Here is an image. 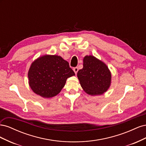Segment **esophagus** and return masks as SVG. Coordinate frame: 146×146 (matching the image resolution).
Segmentation results:
<instances>
[{
    "label": "esophagus",
    "mask_w": 146,
    "mask_h": 146,
    "mask_svg": "<svg viewBox=\"0 0 146 146\" xmlns=\"http://www.w3.org/2000/svg\"><path fill=\"white\" fill-rule=\"evenodd\" d=\"M73 70H74V71L75 74H77V72H78V67H76V68H74Z\"/></svg>",
    "instance_id": "34e87169"
}]
</instances>
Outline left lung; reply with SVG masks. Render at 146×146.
Here are the masks:
<instances>
[{
  "label": "left lung",
  "mask_w": 146,
  "mask_h": 146,
  "mask_svg": "<svg viewBox=\"0 0 146 146\" xmlns=\"http://www.w3.org/2000/svg\"><path fill=\"white\" fill-rule=\"evenodd\" d=\"M81 86L91 96L101 95L111 85V75L107 66L92 55L83 58V68L77 72Z\"/></svg>",
  "instance_id": "left-lung-1"
}]
</instances>
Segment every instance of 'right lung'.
Instances as JSON below:
<instances>
[{"label": "right lung", "mask_w": 146, "mask_h": 146, "mask_svg": "<svg viewBox=\"0 0 146 146\" xmlns=\"http://www.w3.org/2000/svg\"><path fill=\"white\" fill-rule=\"evenodd\" d=\"M69 63L58 55H46L32 63L29 70V83L35 94L44 98L56 96L64 86L67 78L74 76Z\"/></svg>", "instance_id": "add662e5"}]
</instances>
